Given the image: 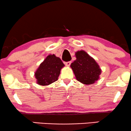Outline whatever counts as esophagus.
Returning <instances> with one entry per match:
<instances>
[{"instance_id":"obj_1","label":"esophagus","mask_w":131,"mask_h":131,"mask_svg":"<svg viewBox=\"0 0 131 131\" xmlns=\"http://www.w3.org/2000/svg\"><path fill=\"white\" fill-rule=\"evenodd\" d=\"M71 63H72V62H71V61H68V62H65V65L66 66H67V67H69V66H70Z\"/></svg>"}]
</instances>
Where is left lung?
Returning a JSON list of instances; mask_svg holds the SVG:
<instances>
[{
    "mask_svg": "<svg viewBox=\"0 0 131 131\" xmlns=\"http://www.w3.org/2000/svg\"><path fill=\"white\" fill-rule=\"evenodd\" d=\"M77 59L71 64L76 78L84 84H92L99 79L101 70L94 59L85 51L81 50L75 53Z\"/></svg>",
    "mask_w": 131,
    "mask_h": 131,
    "instance_id": "obj_1",
    "label": "left lung"
}]
</instances>
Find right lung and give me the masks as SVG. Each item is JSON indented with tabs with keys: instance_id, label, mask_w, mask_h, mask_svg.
<instances>
[{
	"instance_id": "add662e5",
	"label": "right lung",
	"mask_w": 131,
	"mask_h": 131,
	"mask_svg": "<svg viewBox=\"0 0 131 131\" xmlns=\"http://www.w3.org/2000/svg\"><path fill=\"white\" fill-rule=\"evenodd\" d=\"M64 66L62 61L54 54H50L40 64L35 72L37 83L41 85L50 84L58 80L61 69Z\"/></svg>"
}]
</instances>
